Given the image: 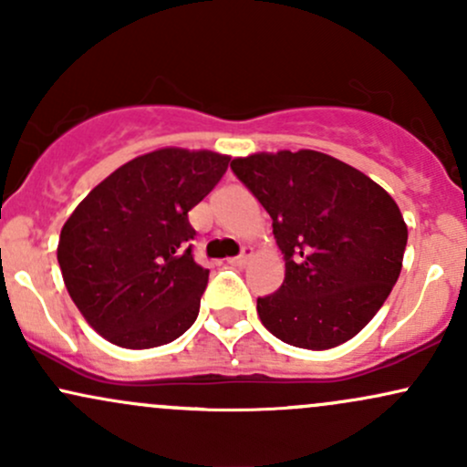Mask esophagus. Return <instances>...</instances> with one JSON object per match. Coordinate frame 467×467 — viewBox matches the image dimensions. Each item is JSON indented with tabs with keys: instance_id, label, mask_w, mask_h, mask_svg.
<instances>
[{
	"instance_id": "34e87169",
	"label": "esophagus",
	"mask_w": 467,
	"mask_h": 467,
	"mask_svg": "<svg viewBox=\"0 0 467 467\" xmlns=\"http://www.w3.org/2000/svg\"><path fill=\"white\" fill-rule=\"evenodd\" d=\"M252 252H254V250H252L250 245H245L244 252H241L239 256H233V259H228V264L230 265H245L252 259Z\"/></svg>"
}]
</instances>
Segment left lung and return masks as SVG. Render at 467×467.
Wrapping results in <instances>:
<instances>
[{
	"label": "left lung",
	"mask_w": 467,
	"mask_h": 467,
	"mask_svg": "<svg viewBox=\"0 0 467 467\" xmlns=\"http://www.w3.org/2000/svg\"><path fill=\"white\" fill-rule=\"evenodd\" d=\"M270 213L285 281L256 301L272 336L325 351L360 334L393 289L404 261L400 206L362 171L301 151L252 153L230 162Z\"/></svg>",
	"instance_id": "left-lung-1"
}]
</instances>
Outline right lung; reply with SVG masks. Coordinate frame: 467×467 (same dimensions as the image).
Returning a JSON list of instances; mask_svg holds the SVG:
<instances>
[{
	"mask_svg": "<svg viewBox=\"0 0 467 467\" xmlns=\"http://www.w3.org/2000/svg\"><path fill=\"white\" fill-rule=\"evenodd\" d=\"M230 155L164 147L118 166L63 223L57 259L74 305L122 349H153L195 323L208 270L195 264L189 211Z\"/></svg>",
	"mask_w": 467,
	"mask_h": 467,
	"instance_id": "obj_1",
	"label": "right lung"
}]
</instances>
